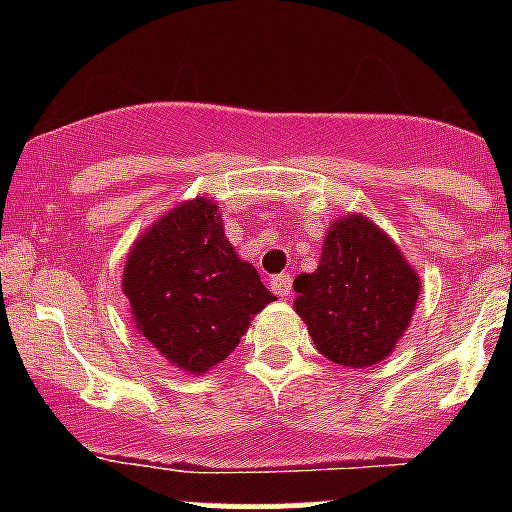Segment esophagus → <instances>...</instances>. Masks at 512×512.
<instances>
[{
  "instance_id": "1",
  "label": "esophagus",
  "mask_w": 512,
  "mask_h": 512,
  "mask_svg": "<svg viewBox=\"0 0 512 512\" xmlns=\"http://www.w3.org/2000/svg\"><path fill=\"white\" fill-rule=\"evenodd\" d=\"M270 289L277 294V297L287 299L289 292H292V280H289V275H277V277H272V280H270Z\"/></svg>"
}]
</instances>
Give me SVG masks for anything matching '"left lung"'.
<instances>
[{"label": "left lung", "instance_id": "1", "mask_svg": "<svg viewBox=\"0 0 512 512\" xmlns=\"http://www.w3.org/2000/svg\"><path fill=\"white\" fill-rule=\"evenodd\" d=\"M294 312L319 354L349 369L379 364L409 329L421 277L366 215L334 220L314 272L294 280Z\"/></svg>", "mask_w": 512, "mask_h": 512}]
</instances>
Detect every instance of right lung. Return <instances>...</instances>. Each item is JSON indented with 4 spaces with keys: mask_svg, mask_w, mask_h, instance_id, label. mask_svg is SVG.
<instances>
[{
    "mask_svg": "<svg viewBox=\"0 0 512 512\" xmlns=\"http://www.w3.org/2000/svg\"><path fill=\"white\" fill-rule=\"evenodd\" d=\"M223 227L213 198L183 200L138 235L123 267L136 332L188 374L225 361L252 317L275 302Z\"/></svg>",
    "mask_w": 512,
    "mask_h": 512,
    "instance_id": "obj_1",
    "label": "right lung"
}]
</instances>
